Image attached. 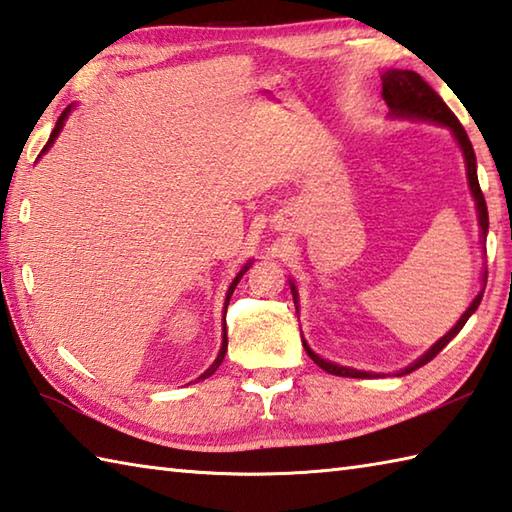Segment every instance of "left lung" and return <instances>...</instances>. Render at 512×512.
<instances>
[{
    "label": "left lung",
    "instance_id": "left-lung-1",
    "mask_svg": "<svg viewBox=\"0 0 512 512\" xmlns=\"http://www.w3.org/2000/svg\"><path fill=\"white\" fill-rule=\"evenodd\" d=\"M381 82H383V100L388 104L390 109V118L392 120H412V122H432V124H441V127L450 129L452 138L457 140L461 153H464V162H466V176H468V187H470V194L472 200H475V207H477V220H479V236H481V245H486V234H488V209H486V200L484 194H481L479 189V180H477V158H475V151H472V144L468 140V133L461 127V122L455 118V113H452L446 102H443L439 95L430 89L428 82H423V77L414 71H403V69H388L381 75ZM486 269L484 274H481V289L477 292V296L472 298V303L468 305V310L461 314L459 321L450 327V332H446L441 336V339L430 345L426 352H423L419 359H414L406 368L394 372L397 376L403 374H410L421 365H426L428 361L435 359V356L446 347L455 336L461 332V327L466 325L468 318L477 312V307L481 303V296H484V289H486ZM289 289H292V296H294V305H296V314H298V289L294 285L292 278H289ZM303 347L305 352L310 354V359L318 365V368H323L325 372L336 374V376H354V379H372V376H383V374H376V372H365V370H356V368H347V365H339V363H332L323 359V356H318L307 341L303 339Z\"/></svg>",
    "mask_w": 512,
    "mask_h": 512
}]
</instances>
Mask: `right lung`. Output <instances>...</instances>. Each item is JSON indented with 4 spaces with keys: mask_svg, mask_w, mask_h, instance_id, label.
<instances>
[{
    "mask_svg": "<svg viewBox=\"0 0 512 512\" xmlns=\"http://www.w3.org/2000/svg\"><path fill=\"white\" fill-rule=\"evenodd\" d=\"M73 106L75 104H71V106H66V109L62 111V115L60 118H57V124H55V129H53V133H51V138H48V142H46V147L42 149V153L40 156H44V153L53 147L55 144V140H57V136H60L62 133V129H64V124H66V120H69V115H71V111H73ZM252 263L254 260H247V263L243 265V269H240V272L236 274V278L234 281H231V285H229V289H227V296H225V310H223V345H220V352H218V356H216V361L209 365V368L202 372L196 381H202V379H207V376H211L214 374L218 368H220V363H223V359H225V352H227V323H225V314H227V305H229V298H231V294H234V289H236V285L240 283V278L245 276V272L249 267H252Z\"/></svg>",
    "mask_w": 512,
    "mask_h": 512,
    "instance_id": "1",
    "label": "right lung"
}]
</instances>
